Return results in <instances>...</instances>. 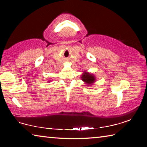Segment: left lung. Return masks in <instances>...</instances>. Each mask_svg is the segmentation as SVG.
I'll return each mask as SVG.
<instances>
[{
	"label": "left lung",
	"mask_w": 147,
	"mask_h": 147,
	"mask_svg": "<svg viewBox=\"0 0 147 147\" xmlns=\"http://www.w3.org/2000/svg\"><path fill=\"white\" fill-rule=\"evenodd\" d=\"M81 78L84 82L89 86L93 85L96 82V78L94 74L89 73L87 71H84V73L82 74Z\"/></svg>",
	"instance_id": "1"
}]
</instances>
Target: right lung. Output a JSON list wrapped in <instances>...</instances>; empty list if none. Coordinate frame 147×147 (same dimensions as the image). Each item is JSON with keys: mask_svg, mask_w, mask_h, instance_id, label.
Returning <instances> with one entry per match:
<instances>
[{"mask_svg": "<svg viewBox=\"0 0 147 147\" xmlns=\"http://www.w3.org/2000/svg\"><path fill=\"white\" fill-rule=\"evenodd\" d=\"M48 82H51V80H49V81H48Z\"/></svg>", "mask_w": 147, "mask_h": 147, "instance_id": "1", "label": "right lung"}]
</instances>
